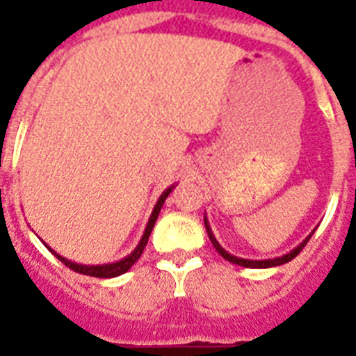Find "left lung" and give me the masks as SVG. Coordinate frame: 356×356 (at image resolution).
Here are the masks:
<instances>
[{
	"mask_svg": "<svg viewBox=\"0 0 356 356\" xmlns=\"http://www.w3.org/2000/svg\"><path fill=\"white\" fill-rule=\"evenodd\" d=\"M205 227H207V234H209V238H211L212 245L216 248L218 253L222 254L225 260H229V262H233V264H238V266H243V268H271V266L286 264V262H290L292 259H296V257H298V254L303 251V248L307 245V242L310 240V236H312V234H310V236L307 238L303 243H299L298 248L293 249V251H290L288 254H284V257H277V259H270V260H248V259H236V257H233V254H229L227 251H225V249H223L222 245L216 242V238H214V234H212V231H211V227H209L207 220H205Z\"/></svg>",
	"mask_w": 356,
	"mask_h": 356,
	"instance_id": "1",
	"label": "left lung"
}]
</instances>
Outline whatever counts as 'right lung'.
Masks as SVG:
<instances>
[{
    "mask_svg": "<svg viewBox=\"0 0 356 356\" xmlns=\"http://www.w3.org/2000/svg\"><path fill=\"white\" fill-rule=\"evenodd\" d=\"M170 192H172V188H168L166 192L161 195V200L156 201L155 211H153V214H151L149 223H147V227H145V233H144V236H142V240H140L138 248L134 249L133 253L129 254L127 259H123V260H120V262H114V264H107V266H81V264H74V262H70V260H66L64 257L57 254L55 251H51V253H55V257H57V259L60 260L64 266H68L70 270L77 271V273H83V275L99 277V279H111V277L122 275V273H125V271H127L129 268H131V266H133L134 262L140 259V254H142V251H144V248H145V243H147V240H149L151 231H153V227H155V222H156V218H159V212H161L162 205H164V201H166V197L170 195Z\"/></svg>",
    "mask_w": 356,
    "mask_h": 356,
    "instance_id": "1",
    "label": "right lung"
}]
</instances>
